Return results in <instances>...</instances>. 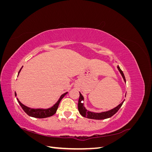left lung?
I'll return each instance as SVG.
<instances>
[{
  "label": "left lung",
  "mask_w": 152,
  "mask_h": 152,
  "mask_svg": "<svg viewBox=\"0 0 152 152\" xmlns=\"http://www.w3.org/2000/svg\"><path fill=\"white\" fill-rule=\"evenodd\" d=\"M117 68L118 71L120 72L121 74L122 75L124 82H126V78L125 76L124 75L123 72L121 70V69L119 67V66H117ZM80 93V96H79V103H78V110H79V112L80 114L82 116H83L86 118H88L91 119H96V120H103V119H106L112 117L114 114H115L118 110L121 108L122 107V105L124 102V100L123 102L120 104H118L117 107L115 108H114L112 110H108V111L107 112H101V113H95V112H92L90 111H88L87 109H86L85 107L84 106V103L82 102V101H84V97Z\"/></svg>",
  "instance_id": "8db88e82"
}]
</instances>
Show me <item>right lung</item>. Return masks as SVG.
<instances>
[{"mask_svg":"<svg viewBox=\"0 0 152 152\" xmlns=\"http://www.w3.org/2000/svg\"><path fill=\"white\" fill-rule=\"evenodd\" d=\"M23 66L21 68V69L20 70L19 72H18V75H19V73L21 71V70L22 69ZM68 93V92L66 93L63 94L61 96L59 99H58V102L55 103L52 107L47 108V109H42V108H29L28 107H26V106L24 105L23 104H22L19 99L17 98L18 100V103L20 104V105L21 107V108H23V110H24V112L28 115L32 117H35V118H47L50 116H53L54 114L56 113V111H57V109L58 108V106L59 103H60L61 100L63 98L64 96H65L66 94ZM15 96H16V93L15 92Z\"/></svg>","mask_w":152,"mask_h":152,"instance_id":"1","label":"right lung"}]
</instances>
